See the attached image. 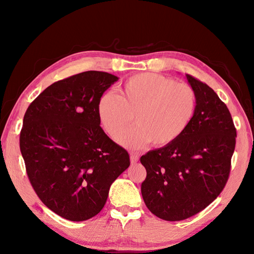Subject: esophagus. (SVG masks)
I'll list each match as a JSON object with an SVG mask.
<instances>
[{
    "label": "esophagus",
    "mask_w": 254,
    "mask_h": 254,
    "mask_svg": "<svg viewBox=\"0 0 254 254\" xmlns=\"http://www.w3.org/2000/svg\"><path fill=\"white\" fill-rule=\"evenodd\" d=\"M139 155L137 153H134V152H131V155H130V162H131V164H135L137 161H139Z\"/></svg>",
    "instance_id": "esophagus-1"
}]
</instances>
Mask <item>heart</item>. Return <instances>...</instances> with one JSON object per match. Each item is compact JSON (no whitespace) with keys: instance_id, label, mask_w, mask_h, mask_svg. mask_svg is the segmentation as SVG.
Listing matches in <instances>:
<instances>
[{"instance_id":"heart-1","label":"heart","mask_w":254,"mask_h":254,"mask_svg":"<svg viewBox=\"0 0 254 254\" xmlns=\"http://www.w3.org/2000/svg\"><path fill=\"white\" fill-rule=\"evenodd\" d=\"M194 89L187 83L159 74L131 76L119 89L98 99L97 114L105 131L115 137L132 121L118 141L130 148H141L150 141L155 146L171 144L186 131L196 109Z\"/></svg>"}]
</instances>
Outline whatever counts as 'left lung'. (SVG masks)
<instances>
[{"mask_svg":"<svg viewBox=\"0 0 254 254\" xmlns=\"http://www.w3.org/2000/svg\"><path fill=\"white\" fill-rule=\"evenodd\" d=\"M197 102L190 125L178 139L141 157L146 179L141 186L148 210L178 221L212 203L229 179L236 129L226 104L206 83L187 75Z\"/></svg>","mask_w":254,"mask_h":254,"instance_id":"8db88e82","label":"left lung"}]
</instances>
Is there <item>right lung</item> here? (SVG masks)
Listing matches in <instances>:
<instances>
[{"label":"right lung","mask_w":254,"mask_h":254,"mask_svg":"<svg viewBox=\"0 0 254 254\" xmlns=\"http://www.w3.org/2000/svg\"><path fill=\"white\" fill-rule=\"evenodd\" d=\"M112 74L87 71L51 84L28 106L20 150L40 200L71 221L102 211L113 181L130 165L129 155L107 135L98 99Z\"/></svg>","instance_id":"add662e5"}]
</instances>
